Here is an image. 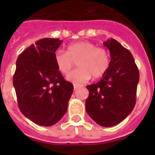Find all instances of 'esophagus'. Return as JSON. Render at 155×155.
Segmentation results:
<instances>
[{"label": "esophagus", "mask_w": 155, "mask_h": 155, "mask_svg": "<svg viewBox=\"0 0 155 155\" xmlns=\"http://www.w3.org/2000/svg\"><path fill=\"white\" fill-rule=\"evenodd\" d=\"M81 86V85H80V84H74V89H78V87H80Z\"/></svg>", "instance_id": "34e87169"}]
</instances>
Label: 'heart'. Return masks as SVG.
I'll list each match as a JSON object with an SVG mask.
<instances>
[{"label":"heart","mask_w":155,"mask_h":155,"mask_svg":"<svg viewBox=\"0 0 155 155\" xmlns=\"http://www.w3.org/2000/svg\"><path fill=\"white\" fill-rule=\"evenodd\" d=\"M54 61L61 74L67 75L77 62L78 68L72 71L68 79L74 84H81L93 78L103 76L109 67L107 50L88 41L71 43L67 47V53L59 50L54 54Z\"/></svg>","instance_id":"heart-1"}]
</instances>
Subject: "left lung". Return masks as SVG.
Instances as JSON below:
<instances>
[{"label":"left lung","instance_id":"1","mask_svg":"<svg viewBox=\"0 0 155 155\" xmlns=\"http://www.w3.org/2000/svg\"><path fill=\"white\" fill-rule=\"evenodd\" d=\"M109 50V67L99 81L87 86V114L98 125L110 127L125 120L136 103L139 71L132 53L114 39L103 42Z\"/></svg>","mask_w":155,"mask_h":155}]
</instances>
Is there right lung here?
<instances>
[{
	"mask_svg": "<svg viewBox=\"0 0 155 155\" xmlns=\"http://www.w3.org/2000/svg\"><path fill=\"white\" fill-rule=\"evenodd\" d=\"M63 41L45 38L18 56L13 78L18 104L25 117L44 127L54 125L68 110L74 86L57 69L54 54Z\"/></svg>",
	"mask_w": 155,
	"mask_h": 155,
	"instance_id": "1",
	"label": "right lung"
}]
</instances>
